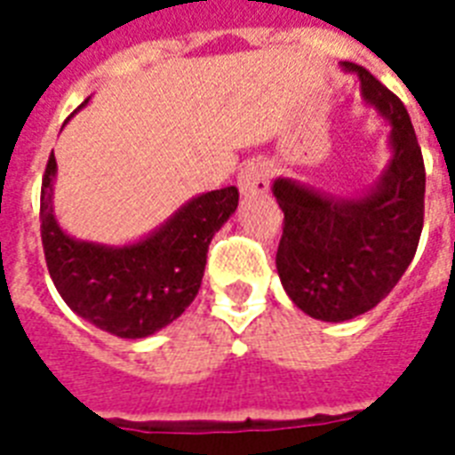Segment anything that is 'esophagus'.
Listing matches in <instances>:
<instances>
[{
    "label": "esophagus",
    "mask_w": 455,
    "mask_h": 455,
    "mask_svg": "<svg viewBox=\"0 0 455 455\" xmlns=\"http://www.w3.org/2000/svg\"><path fill=\"white\" fill-rule=\"evenodd\" d=\"M271 167L264 160H250L241 172H238V188L243 196H257L269 188Z\"/></svg>",
    "instance_id": "esophagus-1"
}]
</instances>
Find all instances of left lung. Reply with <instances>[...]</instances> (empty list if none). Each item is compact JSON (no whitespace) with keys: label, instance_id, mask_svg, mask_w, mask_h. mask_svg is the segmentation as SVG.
Listing matches in <instances>:
<instances>
[{"label":"left lung","instance_id":"8db88e82","mask_svg":"<svg viewBox=\"0 0 455 455\" xmlns=\"http://www.w3.org/2000/svg\"><path fill=\"white\" fill-rule=\"evenodd\" d=\"M361 96L389 123V163L368 191L352 198L295 179L271 186L283 210L276 269L285 292L318 321H349L373 309L416 255L425 212V164L403 103L366 68L342 60Z\"/></svg>","mask_w":455,"mask_h":455}]
</instances>
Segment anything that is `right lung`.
Listing matches in <instances>:
<instances>
[{"label":"right lung","mask_w":455,"mask_h":455,"mask_svg":"<svg viewBox=\"0 0 455 455\" xmlns=\"http://www.w3.org/2000/svg\"><path fill=\"white\" fill-rule=\"evenodd\" d=\"M56 170L52 151L42 179L39 228L49 276L63 302L124 339L148 338L181 316L200 291L212 235L238 207V188L196 196L141 241L103 245L60 228L52 205Z\"/></svg>","instance_id":"obj_1"}]
</instances>
